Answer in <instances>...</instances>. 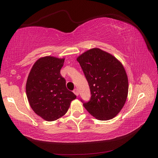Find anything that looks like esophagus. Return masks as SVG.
Returning a JSON list of instances; mask_svg holds the SVG:
<instances>
[{
  "label": "esophagus",
  "instance_id": "obj_1",
  "mask_svg": "<svg viewBox=\"0 0 158 158\" xmlns=\"http://www.w3.org/2000/svg\"><path fill=\"white\" fill-rule=\"evenodd\" d=\"M73 92L74 93V94H75L76 95H77V96L79 95V90H78V88H75V89H74V91H73Z\"/></svg>",
  "mask_w": 158,
  "mask_h": 158
}]
</instances>
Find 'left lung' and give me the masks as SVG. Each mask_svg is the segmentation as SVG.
Here are the masks:
<instances>
[{"label": "left lung", "mask_w": 158, "mask_h": 158, "mask_svg": "<svg viewBox=\"0 0 158 158\" xmlns=\"http://www.w3.org/2000/svg\"><path fill=\"white\" fill-rule=\"evenodd\" d=\"M77 60L92 95L88 102L81 99L84 107L98 120L114 118L123 107L128 95V77L123 64L114 56L98 48L85 51Z\"/></svg>", "instance_id": "8db88e82"}]
</instances>
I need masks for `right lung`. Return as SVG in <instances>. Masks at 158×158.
<instances>
[{
    "mask_svg": "<svg viewBox=\"0 0 158 158\" xmlns=\"http://www.w3.org/2000/svg\"><path fill=\"white\" fill-rule=\"evenodd\" d=\"M64 59L47 56L38 59L28 75L26 89L33 111L47 121L64 115L76 95L66 87L60 74Z\"/></svg>",
    "mask_w": 158,
    "mask_h": 158,
    "instance_id": "add662e5",
    "label": "right lung"
}]
</instances>
